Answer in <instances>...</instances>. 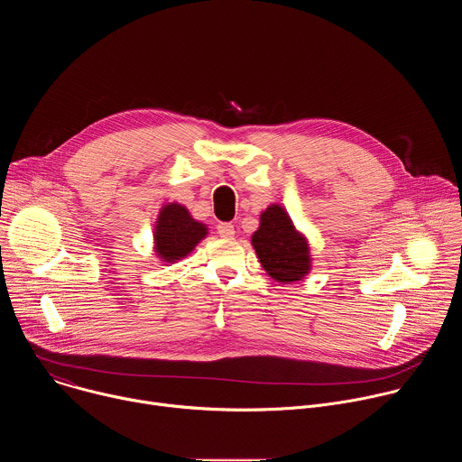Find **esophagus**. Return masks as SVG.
Instances as JSON below:
<instances>
[{
    "mask_svg": "<svg viewBox=\"0 0 462 462\" xmlns=\"http://www.w3.org/2000/svg\"><path fill=\"white\" fill-rule=\"evenodd\" d=\"M217 234L221 237H234L236 230H234V225L232 223H219L217 225Z\"/></svg>",
    "mask_w": 462,
    "mask_h": 462,
    "instance_id": "esophagus-1",
    "label": "esophagus"
}]
</instances>
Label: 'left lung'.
<instances>
[{
    "label": "left lung",
    "instance_id": "obj_1",
    "mask_svg": "<svg viewBox=\"0 0 462 462\" xmlns=\"http://www.w3.org/2000/svg\"><path fill=\"white\" fill-rule=\"evenodd\" d=\"M259 228L252 234V246L261 267L280 283L303 280L310 271V250L289 214L280 205L261 212Z\"/></svg>",
    "mask_w": 462,
    "mask_h": 462
}]
</instances>
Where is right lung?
Here are the masks:
<instances>
[{"label": "right lung", "mask_w": 462, "mask_h": 462, "mask_svg": "<svg viewBox=\"0 0 462 462\" xmlns=\"http://www.w3.org/2000/svg\"><path fill=\"white\" fill-rule=\"evenodd\" d=\"M208 234L207 225L195 221L186 207L168 203L161 208L155 223V252L164 263H175L188 255Z\"/></svg>", "instance_id": "obj_1"}]
</instances>
